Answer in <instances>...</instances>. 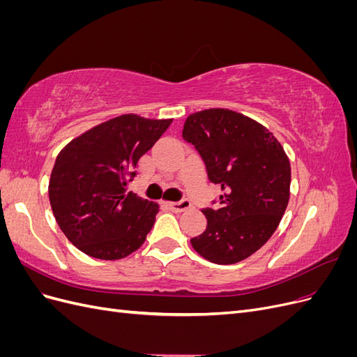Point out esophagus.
I'll use <instances>...</instances> for the list:
<instances>
[{"label": "esophagus", "mask_w": 357, "mask_h": 357, "mask_svg": "<svg viewBox=\"0 0 357 357\" xmlns=\"http://www.w3.org/2000/svg\"><path fill=\"white\" fill-rule=\"evenodd\" d=\"M190 201L188 199H181L177 202H168V207L174 211V213H181V211H186L190 208Z\"/></svg>", "instance_id": "34e87169"}]
</instances>
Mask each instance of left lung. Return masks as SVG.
Wrapping results in <instances>:
<instances>
[{
  "label": "left lung",
  "instance_id": "obj_1",
  "mask_svg": "<svg viewBox=\"0 0 357 357\" xmlns=\"http://www.w3.org/2000/svg\"><path fill=\"white\" fill-rule=\"evenodd\" d=\"M183 138L195 146L208 180L223 192L218 208L202 210L207 229L190 244L213 264L241 262L271 238L283 218L290 197L289 158L265 126L228 109L190 114Z\"/></svg>",
  "mask_w": 357,
  "mask_h": 357
}]
</instances>
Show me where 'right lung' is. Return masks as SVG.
Wrapping results in <instances>:
<instances>
[{
	"mask_svg": "<svg viewBox=\"0 0 357 357\" xmlns=\"http://www.w3.org/2000/svg\"><path fill=\"white\" fill-rule=\"evenodd\" d=\"M172 119L122 114L74 138L52 169L49 199L61 231L91 257L117 261L138 250L159 205L126 192L138 159Z\"/></svg>",
	"mask_w": 357,
	"mask_h": 357,
	"instance_id": "right-lung-1",
	"label": "right lung"
}]
</instances>
